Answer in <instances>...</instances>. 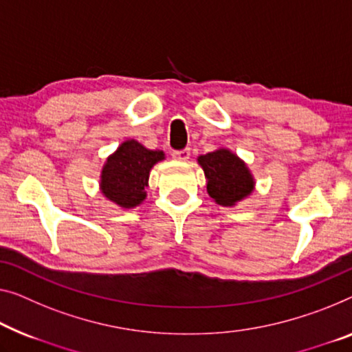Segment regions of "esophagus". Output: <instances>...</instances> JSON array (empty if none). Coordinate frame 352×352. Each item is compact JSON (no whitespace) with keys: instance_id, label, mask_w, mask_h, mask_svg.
I'll return each mask as SVG.
<instances>
[{"instance_id":"esophagus-1","label":"esophagus","mask_w":352,"mask_h":352,"mask_svg":"<svg viewBox=\"0 0 352 352\" xmlns=\"http://www.w3.org/2000/svg\"><path fill=\"white\" fill-rule=\"evenodd\" d=\"M190 148H185V150H177L172 153V156H174V160L177 161H188L190 160Z\"/></svg>"}]
</instances>
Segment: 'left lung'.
<instances>
[{
	"instance_id": "1",
	"label": "left lung",
	"mask_w": 352,
	"mask_h": 352,
	"mask_svg": "<svg viewBox=\"0 0 352 352\" xmlns=\"http://www.w3.org/2000/svg\"><path fill=\"white\" fill-rule=\"evenodd\" d=\"M207 178V192L218 206L234 207L254 190V177L243 160L229 148H217L197 158Z\"/></svg>"
}]
</instances>
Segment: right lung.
<instances>
[{"label":"right lung","mask_w":352,"mask_h":352,"mask_svg":"<svg viewBox=\"0 0 352 352\" xmlns=\"http://www.w3.org/2000/svg\"><path fill=\"white\" fill-rule=\"evenodd\" d=\"M164 158V151L145 148L134 139L124 140L104 162L99 190L118 207H138L146 197L151 167Z\"/></svg>","instance_id":"1"}]
</instances>
